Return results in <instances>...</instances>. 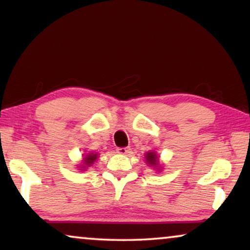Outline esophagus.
<instances>
[{
    "label": "esophagus",
    "mask_w": 250,
    "mask_h": 250,
    "mask_svg": "<svg viewBox=\"0 0 250 250\" xmlns=\"http://www.w3.org/2000/svg\"><path fill=\"white\" fill-rule=\"evenodd\" d=\"M129 150H131L129 148H117L116 151H117V153H119V155H127Z\"/></svg>",
    "instance_id": "esophagus-1"
}]
</instances>
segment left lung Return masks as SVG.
<instances>
[{
	"instance_id": "8db88e82",
	"label": "left lung",
	"mask_w": 250,
	"mask_h": 250,
	"mask_svg": "<svg viewBox=\"0 0 250 250\" xmlns=\"http://www.w3.org/2000/svg\"><path fill=\"white\" fill-rule=\"evenodd\" d=\"M145 158L146 164H148L150 167H152V168L157 170V172H162V164L159 162V156L157 155L156 151H153V150L148 151L145 155Z\"/></svg>"
}]
</instances>
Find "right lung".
I'll return each mask as SVG.
<instances>
[{
  "label": "right lung",
  "instance_id": "right-lung-1",
  "mask_svg": "<svg viewBox=\"0 0 250 250\" xmlns=\"http://www.w3.org/2000/svg\"><path fill=\"white\" fill-rule=\"evenodd\" d=\"M98 157H99V153H95V152L85 153V155H83V158H82L81 165L78 166V168H80V170L88 169V167H91L95 162H97Z\"/></svg>",
  "mask_w": 250,
  "mask_h": 250
}]
</instances>
